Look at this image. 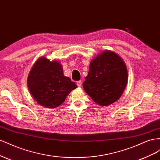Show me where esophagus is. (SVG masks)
<instances>
[{"mask_svg":"<svg viewBox=\"0 0 160 160\" xmlns=\"http://www.w3.org/2000/svg\"><path fill=\"white\" fill-rule=\"evenodd\" d=\"M76 84H77L78 86V87H80L81 85H82V82L80 80V81H78L77 82H76Z\"/></svg>","mask_w":160,"mask_h":160,"instance_id":"esophagus-1","label":"esophagus"}]
</instances>
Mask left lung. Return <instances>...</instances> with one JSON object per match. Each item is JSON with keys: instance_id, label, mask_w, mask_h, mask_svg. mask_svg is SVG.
Listing matches in <instances>:
<instances>
[{"instance_id": "left-lung-1", "label": "left lung", "mask_w": 160, "mask_h": 160, "mask_svg": "<svg viewBox=\"0 0 160 160\" xmlns=\"http://www.w3.org/2000/svg\"><path fill=\"white\" fill-rule=\"evenodd\" d=\"M127 78V68L121 58L108 50L91 61L82 86L96 103L107 107L121 97Z\"/></svg>"}]
</instances>
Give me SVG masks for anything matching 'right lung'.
Returning a JSON list of instances; mask_svg holds the SVG:
<instances>
[{
    "mask_svg": "<svg viewBox=\"0 0 160 160\" xmlns=\"http://www.w3.org/2000/svg\"><path fill=\"white\" fill-rule=\"evenodd\" d=\"M31 94L40 105L56 108L64 102L67 96L77 88L75 82L63 74L58 61L40 58L31 70L27 79Z\"/></svg>",
    "mask_w": 160,
    "mask_h": 160,
    "instance_id": "1",
    "label": "right lung"
}]
</instances>
